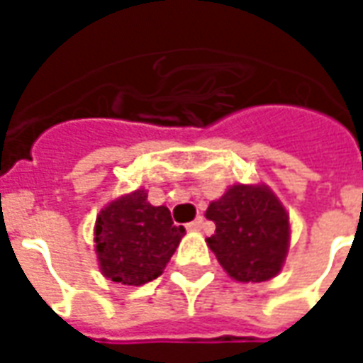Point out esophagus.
<instances>
[{
    "label": "esophagus",
    "instance_id": "1",
    "mask_svg": "<svg viewBox=\"0 0 363 363\" xmlns=\"http://www.w3.org/2000/svg\"><path fill=\"white\" fill-rule=\"evenodd\" d=\"M202 225H204V218L200 216V218H196L194 221H190L186 228H189L190 231H198V229H202Z\"/></svg>",
    "mask_w": 363,
    "mask_h": 363
}]
</instances>
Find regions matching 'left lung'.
I'll list each match as a JSON object with an SVG mask.
<instances>
[{"label": "left lung", "instance_id": "1", "mask_svg": "<svg viewBox=\"0 0 363 363\" xmlns=\"http://www.w3.org/2000/svg\"><path fill=\"white\" fill-rule=\"evenodd\" d=\"M216 223L208 239L223 270L239 281H264L280 272L289 243V220L267 186L237 184L206 210Z\"/></svg>", "mask_w": 363, "mask_h": 363}]
</instances>
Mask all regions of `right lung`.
Instances as JSON below:
<instances>
[{"mask_svg":"<svg viewBox=\"0 0 363 363\" xmlns=\"http://www.w3.org/2000/svg\"><path fill=\"white\" fill-rule=\"evenodd\" d=\"M184 235L165 206H151L145 190L120 196L96 218L101 270L112 281L142 286L161 276Z\"/></svg>","mask_w":363,"mask_h":363,"instance_id":"add662e5","label":"right lung"}]
</instances>
